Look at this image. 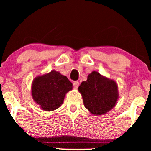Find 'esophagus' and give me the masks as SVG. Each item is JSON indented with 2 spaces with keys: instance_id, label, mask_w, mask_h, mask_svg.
<instances>
[{
  "instance_id": "obj_1",
  "label": "esophagus",
  "mask_w": 151,
  "mask_h": 151,
  "mask_svg": "<svg viewBox=\"0 0 151 151\" xmlns=\"http://www.w3.org/2000/svg\"><path fill=\"white\" fill-rule=\"evenodd\" d=\"M73 87H74V88H78V86H79V85H80L79 82H78V81H75V82H73Z\"/></svg>"
}]
</instances>
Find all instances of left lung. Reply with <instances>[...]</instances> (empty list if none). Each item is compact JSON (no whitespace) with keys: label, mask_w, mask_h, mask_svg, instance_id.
<instances>
[{"label":"left lung","mask_w":151,"mask_h":151,"mask_svg":"<svg viewBox=\"0 0 151 151\" xmlns=\"http://www.w3.org/2000/svg\"><path fill=\"white\" fill-rule=\"evenodd\" d=\"M84 105L94 115L106 114L116 104L119 98L118 86L115 80L92 71L87 80L78 87Z\"/></svg>","instance_id":"8db88e82"}]
</instances>
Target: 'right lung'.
<instances>
[{
	"mask_svg": "<svg viewBox=\"0 0 151 151\" xmlns=\"http://www.w3.org/2000/svg\"><path fill=\"white\" fill-rule=\"evenodd\" d=\"M73 84L58 71L38 76L32 84V96L43 111H53L63 104L66 94L72 90Z\"/></svg>",
	"mask_w": 151,
	"mask_h": 151,
	"instance_id": "right-lung-1",
	"label": "right lung"
}]
</instances>
